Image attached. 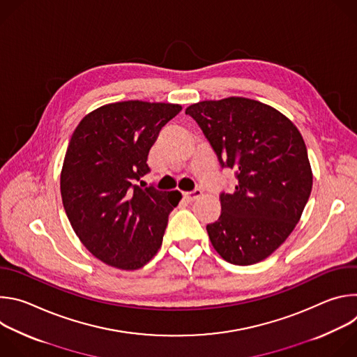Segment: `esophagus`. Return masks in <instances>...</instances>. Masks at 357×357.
I'll list each match as a JSON object with an SVG mask.
<instances>
[{
  "label": "esophagus",
  "mask_w": 357,
  "mask_h": 357,
  "mask_svg": "<svg viewBox=\"0 0 357 357\" xmlns=\"http://www.w3.org/2000/svg\"><path fill=\"white\" fill-rule=\"evenodd\" d=\"M182 196H183V200H186V202H193V200H196L199 196H202V190H200V189H196V190H193V192H186V193H183Z\"/></svg>",
  "instance_id": "1"
}]
</instances>
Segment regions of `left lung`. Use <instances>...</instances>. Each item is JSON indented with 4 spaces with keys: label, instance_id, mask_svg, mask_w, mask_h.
<instances>
[{
    "label": "left lung",
    "instance_id": "obj_1",
    "mask_svg": "<svg viewBox=\"0 0 357 357\" xmlns=\"http://www.w3.org/2000/svg\"><path fill=\"white\" fill-rule=\"evenodd\" d=\"M237 185L220 195L222 213L206 226L211 243L230 264L266 260L288 238L312 190L308 151L281 112L245 97L203 100L186 107Z\"/></svg>",
    "mask_w": 357,
    "mask_h": 357
}]
</instances>
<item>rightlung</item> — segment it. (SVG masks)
Here are the masks:
<instances>
[{
    "instance_id": "1",
    "label": "right lung",
    "mask_w": 357,
    "mask_h": 357,
    "mask_svg": "<svg viewBox=\"0 0 357 357\" xmlns=\"http://www.w3.org/2000/svg\"><path fill=\"white\" fill-rule=\"evenodd\" d=\"M181 105L117 101L86 114L68 145L61 193L68 219L96 259L119 270L144 267L158 252L182 195L137 185L149 149Z\"/></svg>"
}]
</instances>
